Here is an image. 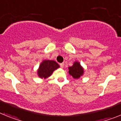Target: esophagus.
<instances>
[{
	"label": "esophagus",
	"mask_w": 121,
	"mask_h": 121,
	"mask_svg": "<svg viewBox=\"0 0 121 121\" xmlns=\"http://www.w3.org/2000/svg\"><path fill=\"white\" fill-rule=\"evenodd\" d=\"M64 63H61V64H60V67H61L62 68H64Z\"/></svg>",
	"instance_id": "esophagus-1"
}]
</instances>
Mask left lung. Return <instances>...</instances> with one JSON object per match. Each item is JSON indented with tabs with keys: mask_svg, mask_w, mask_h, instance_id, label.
Segmentation results:
<instances>
[{
	"mask_svg": "<svg viewBox=\"0 0 121 121\" xmlns=\"http://www.w3.org/2000/svg\"><path fill=\"white\" fill-rule=\"evenodd\" d=\"M69 71L68 73L70 75L72 76L74 78L78 79L84 73V70L81 66L80 64L78 62H75L74 63L72 67H70L68 68Z\"/></svg>",
	"mask_w": 121,
	"mask_h": 121,
	"instance_id": "8db88e82",
	"label": "left lung"
}]
</instances>
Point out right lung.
Listing matches in <instances>:
<instances>
[{
  "label": "right lung",
  "mask_w": 121,
  "mask_h": 121,
  "mask_svg": "<svg viewBox=\"0 0 121 121\" xmlns=\"http://www.w3.org/2000/svg\"><path fill=\"white\" fill-rule=\"evenodd\" d=\"M59 67V65L54 60H45L40 64L39 70L37 71L39 76L41 78H48Z\"/></svg>",
  "instance_id": "1"
}]
</instances>
